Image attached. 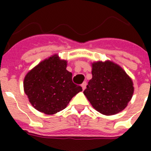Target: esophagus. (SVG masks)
<instances>
[{
    "mask_svg": "<svg viewBox=\"0 0 151 151\" xmlns=\"http://www.w3.org/2000/svg\"><path fill=\"white\" fill-rule=\"evenodd\" d=\"M86 85H87V82H86V81H85V82H83L82 84H81V87H82L83 90L86 88Z\"/></svg>",
    "mask_w": 151,
    "mask_h": 151,
    "instance_id": "esophagus-1",
    "label": "esophagus"
}]
</instances>
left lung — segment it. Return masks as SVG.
Wrapping results in <instances>:
<instances>
[{"label":"left lung","mask_w":151,"mask_h":151,"mask_svg":"<svg viewBox=\"0 0 151 151\" xmlns=\"http://www.w3.org/2000/svg\"><path fill=\"white\" fill-rule=\"evenodd\" d=\"M92 74L84 94L92 106L105 115L124 110L134 91L131 78L124 70L111 62H98L92 64Z\"/></svg>","instance_id":"1"}]
</instances>
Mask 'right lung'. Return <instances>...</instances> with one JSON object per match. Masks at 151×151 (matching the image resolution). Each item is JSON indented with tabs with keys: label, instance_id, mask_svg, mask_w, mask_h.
<instances>
[{
	"label": "right lung",
	"instance_id": "obj_1",
	"mask_svg": "<svg viewBox=\"0 0 151 151\" xmlns=\"http://www.w3.org/2000/svg\"><path fill=\"white\" fill-rule=\"evenodd\" d=\"M66 61L57 55L45 59L25 77L23 87L33 106L40 112L53 114L63 110L70 99L82 91L66 70Z\"/></svg>",
	"mask_w": 151,
	"mask_h": 151
}]
</instances>
